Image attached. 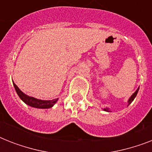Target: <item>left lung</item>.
Instances as JSON below:
<instances>
[{"label": "left lung", "mask_w": 152, "mask_h": 152, "mask_svg": "<svg viewBox=\"0 0 152 152\" xmlns=\"http://www.w3.org/2000/svg\"><path fill=\"white\" fill-rule=\"evenodd\" d=\"M138 91H139V88H137V90L136 91H135V92L133 93V94H132V96H131V97L129 98V101H128V106H129V104L131 103V102H132V101H133V100H134V99H135V98H136V96H137V93H138ZM103 110L107 111V112H110V110H109V108L103 109Z\"/></svg>", "instance_id": "8db88e82"}]
</instances>
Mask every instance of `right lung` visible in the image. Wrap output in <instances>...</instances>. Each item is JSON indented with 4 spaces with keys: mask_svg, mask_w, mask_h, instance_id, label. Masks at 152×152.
<instances>
[{
    "mask_svg": "<svg viewBox=\"0 0 152 152\" xmlns=\"http://www.w3.org/2000/svg\"><path fill=\"white\" fill-rule=\"evenodd\" d=\"M13 82V81H12ZM15 90L17 93V95H19V97L21 99V100L24 102L25 103L28 105L30 106L34 107V108H39V109H48L51 108L53 105L57 102L58 99H55L53 100H41L35 99L34 97H31L28 96L26 94L21 91L20 90V88H18L17 86L15 85V83H13Z\"/></svg>",
    "mask_w": 152,
    "mask_h": 152,
    "instance_id": "1",
    "label": "right lung"
}]
</instances>
